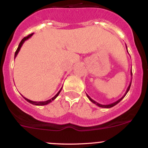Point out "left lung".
<instances>
[{
  "label": "left lung",
  "instance_id": "obj_1",
  "mask_svg": "<svg viewBox=\"0 0 148 148\" xmlns=\"http://www.w3.org/2000/svg\"><path fill=\"white\" fill-rule=\"evenodd\" d=\"M126 49H127V46H126ZM131 75H132V70H131ZM131 84H132V81H131V82H130V84H129V86H128V88H127V89H126V92H125L124 95H123V96L121 98V99H119V100H117V101H116V102H113V103L109 104V105H102V104H99V103H98V102H97L96 101H94V99H91V98L90 97L88 96V94H86V96H87V97L88 98V99H89V100L91 101V102H92V103L95 104V105H97L98 107H100V108H112V107L115 106V105H117V104L119 103V102H120L121 101L122 99H123V98H124V97L126 96V94H127V93H128V91H129V88H130Z\"/></svg>",
  "mask_w": 148,
  "mask_h": 148
}]
</instances>
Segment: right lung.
<instances>
[{"label":"right lung","instance_id":"1","mask_svg":"<svg viewBox=\"0 0 148 148\" xmlns=\"http://www.w3.org/2000/svg\"><path fill=\"white\" fill-rule=\"evenodd\" d=\"M33 33H32V34L29 35V36H27V37H25V38H24L23 39H22V40H21V42H20V43H19V46H18L17 49H16V52H15V54H14V59L16 58V56H17V54H18V53H19V50H20L21 47H22V45H23V43H25V40H27V39H29V38L31 37V36H33ZM62 88H61V89H60V91H58V93H57V94H56V95H55V96L54 97H52L51 99H49V100H47V101H44V102H34V101L29 100V99H27V98H25V97H23L25 98V100H27V101L28 102H29V103H30V104H33V105H39V106H42V105H48V104H49V103H50V102H51L52 101L54 100V99H55L56 98H57V97H58V95H59V94H60V91H61Z\"/></svg>","mask_w":148,"mask_h":148}]
</instances>
